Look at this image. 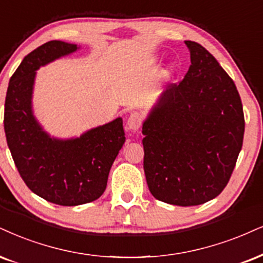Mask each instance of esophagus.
Segmentation results:
<instances>
[{
    "instance_id": "1",
    "label": "esophagus",
    "mask_w": 263,
    "mask_h": 263,
    "mask_svg": "<svg viewBox=\"0 0 263 263\" xmlns=\"http://www.w3.org/2000/svg\"><path fill=\"white\" fill-rule=\"evenodd\" d=\"M142 123L141 116L138 112H133L126 121V129L133 133H137L140 129Z\"/></svg>"
}]
</instances>
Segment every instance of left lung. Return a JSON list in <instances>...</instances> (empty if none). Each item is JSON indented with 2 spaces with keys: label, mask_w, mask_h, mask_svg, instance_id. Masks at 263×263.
Segmentation results:
<instances>
[{
  "label": "left lung",
  "mask_w": 263,
  "mask_h": 263,
  "mask_svg": "<svg viewBox=\"0 0 263 263\" xmlns=\"http://www.w3.org/2000/svg\"><path fill=\"white\" fill-rule=\"evenodd\" d=\"M191 64L171 84L142 123L144 171L157 200L196 206L228 184L244 139L240 96L205 47L184 41Z\"/></svg>",
  "instance_id": "1"
}]
</instances>
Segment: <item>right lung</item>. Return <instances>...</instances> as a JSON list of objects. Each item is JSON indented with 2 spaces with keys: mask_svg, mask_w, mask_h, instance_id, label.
<instances>
[{
  "mask_svg": "<svg viewBox=\"0 0 263 263\" xmlns=\"http://www.w3.org/2000/svg\"><path fill=\"white\" fill-rule=\"evenodd\" d=\"M77 50L76 44L52 40L25 56L9 80L5 102L6 139L19 174L32 193L61 206L99 199L125 141L121 117L70 139L51 137L35 118L36 70Z\"/></svg>",
  "mask_w": 263,
  "mask_h": 263,
  "instance_id": "right-lung-1",
  "label": "right lung"
}]
</instances>
